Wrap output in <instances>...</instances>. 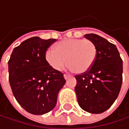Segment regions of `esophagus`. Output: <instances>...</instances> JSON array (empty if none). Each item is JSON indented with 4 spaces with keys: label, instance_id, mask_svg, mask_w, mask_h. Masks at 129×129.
<instances>
[{
    "label": "esophagus",
    "instance_id": "obj_1",
    "mask_svg": "<svg viewBox=\"0 0 129 129\" xmlns=\"http://www.w3.org/2000/svg\"><path fill=\"white\" fill-rule=\"evenodd\" d=\"M64 79H65V80H67L68 78H70V75H64Z\"/></svg>",
    "mask_w": 129,
    "mask_h": 129
}]
</instances>
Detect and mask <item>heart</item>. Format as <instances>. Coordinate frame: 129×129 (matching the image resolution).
Returning a JSON list of instances; mask_svg holds the SVG:
<instances>
[{"mask_svg":"<svg viewBox=\"0 0 129 129\" xmlns=\"http://www.w3.org/2000/svg\"><path fill=\"white\" fill-rule=\"evenodd\" d=\"M98 54L96 45L89 39H67L57 43L54 48L45 52V59L51 67L62 70L67 62L69 70L78 73H85L92 67Z\"/></svg>","mask_w":129,"mask_h":129,"instance_id":"heart-1","label":"heart"}]
</instances>
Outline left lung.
I'll use <instances>...</instances> for the list:
<instances>
[{"label": "left lung", "mask_w": 129, "mask_h": 129, "mask_svg": "<svg viewBox=\"0 0 129 129\" xmlns=\"http://www.w3.org/2000/svg\"><path fill=\"white\" fill-rule=\"evenodd\" d=\"M84 37L96 45L98 54L90 70L75 76V90L82 109L101 113L111 106L121 90L123 61L116 45L106 39L95 34H87Z\"/></svg>", "instance_id": "obj_1"}]
</instances>
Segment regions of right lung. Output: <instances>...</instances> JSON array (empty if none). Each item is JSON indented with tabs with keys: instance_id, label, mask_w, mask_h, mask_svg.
<instances>
[{
	"instance_id": "add662e5",
	"label": "right lung",
	"mask_w": 129,
	"mask_h": 129,
	"mask_svg": "<svg viewBox=\"0 0 129 129\" xmlns=\"http://www.w3.org/2000/svg\"><path fill=\"white\" fill-rule=\"evenodd\" d=\"M56 41L29 38L14 48L8 62L13 94L21 106L34 115L51 111L66 82L62 72L54 70L45 59L47 48Z\"/></svg>"
}]
</instances>
